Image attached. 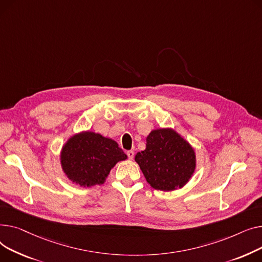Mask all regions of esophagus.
I'll return each instance as SVG.
<instances>
[{
    "mask_svg": "<svg viewBox=\"0 0 262 262\" xmlns=\"http://www.w3.org/2000/svg\"><path fill=\"white\" fill-rule=\"evenodd\" d=\"M127 156H128L129 160H132L134 158V152L132 150H129V151H127Z\"/></svg>",
    "mask_w": 262,
    "mask_h": 262,
    "instance_id": "obj_1",
    "label": "esophagus"
}]
</instances>
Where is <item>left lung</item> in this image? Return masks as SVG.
I'll return each instance as SVG.
<instances>
[{"mask_svg":"<svg viewBox=\"0 0 262 262\" xmlns=\"http://www.w3.org/2000/svg\"><path fill=\"white\" fill-rule=\"evenodd\" d=\"M135 161L151 187L163 191L183 187L195 168L193 149L171 129L152 131L146 149L137 153Z\"/></svg>","mask_w":262,"mask_h":262,"instance_id":"obj_1","label":"left lung"}]
</instances>
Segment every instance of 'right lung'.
<instances>
[{
    "instance_id": "add662e5",
    "label": "right lung",
    "mask_w": 262,
    "mask_h": 262,
    "mask_svg": "<svg viewBox=\"0 0 262 262\" xmlns=\"http://www.w3.org/2000/svg\"><path fill=\"white\" fill-rule=\"evenodd\" d=\"M126 159L116 142L94 132L74 135L61 152V165L66 174L83 187L100 185L111 168Z\"/></svg>"
}]
</instances>
